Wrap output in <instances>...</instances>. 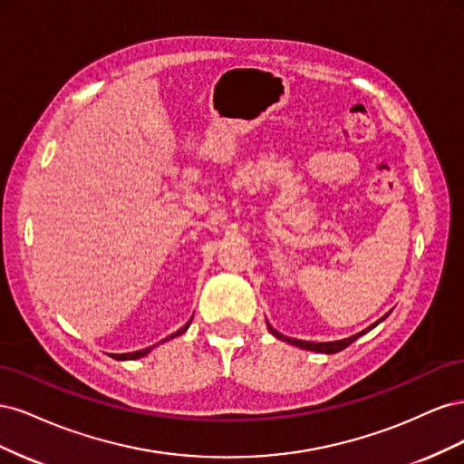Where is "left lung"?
I'll list each match as a JSON object with an SVG mask.
<instances>
[{"label":"left lung","mask_w":464,"mask_h":464,"mask_svg":"<svg viewBox=\"0 0 464 464\" xmlns=\"http://www.w3.org/2000/svg\"><path fill=\"white\" fill-rule=\"evenodd\" d=\"M387 317V315H385ZM385 317H382L379 321H383ZM377 321V323H379ZM377 323H373V325L370 327V329H373ZM266 327H269V331L276 336V339H280V341H286V343H290V344H294V346H300V348H305V350H314V353H323V354H334V353H341L343 348H346L348 344H353L358 336H362L363 333L366 331H362V333H358V334H354V336H348V339H343V341H334V343H307V341H298V339H288V336H285V334H280L278 331H275L269 323H266ZM368 329V331H370Z\"/></svg>","instance_id":"1"}]
</instances>
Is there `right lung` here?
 Listing matches in <instances>:
<instances>
[{
  "label": "right lung",
  "mask_w": 464,
  "mask_h": 464,
  "mask_svg": "<svg viewBox=\"0 0 464 464\" xmlns=\"http://www.w3.org/2000/svg\"><path fill=\"white\" fill-rule=\"evenodd\" d=\"M189 323H191V319L186 323L184 327H181L179 331H176L174 334H170V339H174V336H178V334H181L184 333L188 327H189ZM164 341H168V339H164ZM162 343V341H160ZM147 353H150V348H143V350H137V353H128V354H114L111 358H116V360H135V358H141V356H145Z\"/></svg>",
  "instance_id": "right-lung-1"
}]
</instances>
